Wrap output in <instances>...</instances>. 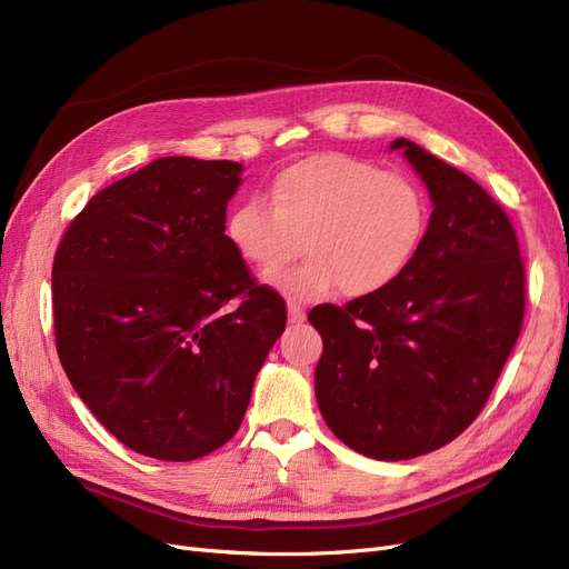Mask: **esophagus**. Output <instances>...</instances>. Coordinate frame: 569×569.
<instances>
[{"label": "esophagus", "mask_w": 569, "mask_h": 569, "mask_svg": "<svg viewBox=\"0 0 569 569\" xmlns=\"http://www.w3.org/2000/svg\"><path fill=\"white\" fill-rule=\"evenodd\" d=\"M303 320H306V311H303V308L289 301V322H291V325H299V322H303Z\"/></svg>", "instance_id": "34e87169"}]
</instances>
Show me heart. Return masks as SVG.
<instances>
[{"label":"heart","instance_id":"1","mask_svg":"<svg viewBox=\"0 0 569 569\" xmlns=\"http://www.w3.org/2000/svg\"><path fill=\"white\" fill-rule=\"evenodd\" d=\"M429 220L425 189L406 173L347 153H318L280 170L270 203L244 199L226 216V237L247 263L270 270L301 249L306 261L266 282L291 301H316L339 287L370 297L396 282L416 258Z\"/></svg>","mask_w":569,"mask_h":569}]
</instances>
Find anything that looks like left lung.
<instances>
[{
  "mask_svg": "<svg viewBox=\"0 0 569 569\" xmlns=\"http://www.w3.org/2000/svg\"><path fill=\"white\" fill-rule=\"evenodd\" d=\"M435 209L403 274L347 306H316V396L327 427L375 460L453 441L485 408L525 320L518 234L487 189L410 140Z\"/></svg>",
  "mask_w": 569,
  "mask_h": 569,
  "instance_id": "left-lung-1",
  "label": "left lung"
}]
</instances>
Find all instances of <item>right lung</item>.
Segmentation results:
<instances>
[{
	"instance_id": "add662e5",
	"label": "right lung",
	"mask_w": 569,
	"mask_h": 569,
	"mask_svg": "<svg viewBox=\"0 0 569 569\" xmlns=\"http://www.w3.org/2000/svg\"><path fill=\"white\" fill-rule=\"evenodd\" d=\"M242 166L163 157L97 192L51 268L61 366L128 449L187 462L244 420L284 299L228 242Z\"/></svg>"
}]
</instances>
